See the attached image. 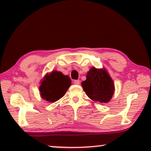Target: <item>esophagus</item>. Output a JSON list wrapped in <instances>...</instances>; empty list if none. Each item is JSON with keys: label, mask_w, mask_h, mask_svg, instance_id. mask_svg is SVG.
Wrapping results in <instances>:
<instances>
[{"label": "esophagus", "mask_w": 151, "mask_h": 151, "mask_svg": "<svg viewBox=\"0 0 151 151\" xmlns=\"http://www.w3.org/2000/svg\"><path fill=\"white\" fill-rule=\"evenodd\" d=\"M80 81L79 80H74L73 83L76 84V85H78V84H80Z\"/></svg>", "instance_id": "34e87169"}]
</instances>
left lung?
I'll use <instances>...</instances> for the list:
<instances>
[{
    "label": "left lung",
    "instance_id": "obj_1",
    "mask_svg": "<svg viewBox=\"0 0 151 151\" xmlns=\"http://www.w3.org/2000/svg\"><path fill=\"white\" fill-rule=\"evenodd\" d=\"M81 84L88 98L95 102H109L114 93L113 81L104 68L92 67L86 74V80Z\"/></svg>",
    "mask_w": 151,
    "mask_h": 151
}]
</instances>
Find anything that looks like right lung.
I'll return each instance as SVG.
<instances>
[{
	"mask_svg": "<svg viewBox=\"0 0 151 151\" xmlns=\"http://www.w3.org/2000/svg\"><path fill=\"white\" fill-rule=\"evenodd\" d=\"M71 84L68 76L61 72L53 71L45 75L40 82L39 90L41 98L49 102H55L65 96Z\"/></svg>",
	"mask_w": 151,
	"mask_h": 151,
	"instance_id": "right-lung-1",
	"label": "right lung"
}]
</instances>
